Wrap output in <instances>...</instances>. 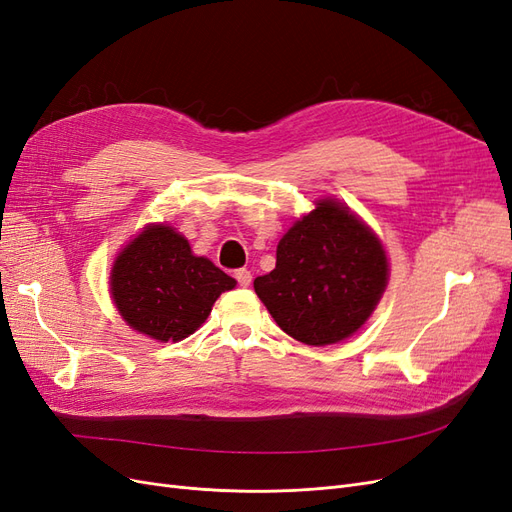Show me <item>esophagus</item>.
<instances>
[{
  "label": "esophagus",
  "instance_id": "esophagus-1",
  "mask_svg": "<svg viewBox=\"0 0 512 512\" xmlns=\"http://www.w3.org/2000/svg\"><path fill=\"white\" fill-rule=\"evenodd\" d=\"M235 277H237L239 286H243V288H247V286L252 284V273L247 271V269H239V271H235Z\"/></svg>",
  "mask_w": 512,
  "mask_h": 512
}]
</instances>
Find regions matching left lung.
<instances>
[{"label":"left lung","mask_w":512,"mask_h":512,"mask_svg":"<svg viewBox=\"0 0 512 512\" xmlns=\"http://www.w3.org/2000/svg\"><path fill=\"white\" fill-rule=\"evenodd\" d=\"M389 282L380 239L335 198L277 243L275 269L254 280L258 299L284 333L307 346H329L359 331Z\"/></svg>","instance_id":"8db88e82"}]
</instances>
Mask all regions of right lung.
<instances>
[{"label": "right lung", "instance_id": "obj_1", "mask_svg": "<svg viewBox=\"0 0 512 512\" xmlns=\"http://www.w3.org/2000/svg\"><path fill=\"white\" fill-rule=\"evenodd\" d=\"M237 282L205 256H194L168 224H149L111 271V297L128 327L158 342H181L211 314L213 303Z\"/></svg>", "mask_w": 512, "mask_h": 512}]
</instances>
